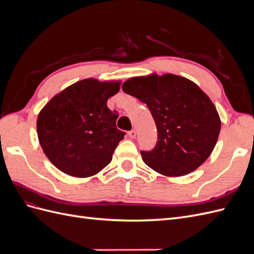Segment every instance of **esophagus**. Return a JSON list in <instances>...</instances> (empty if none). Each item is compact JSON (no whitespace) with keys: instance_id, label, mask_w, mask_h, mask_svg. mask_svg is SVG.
Returning <instances> with one entry per match:
<instances>
[{"instance_id":"1","label":"esophagus","mask_w":254,"mask_h":254,"mask_svg":"<svg viewBox=\"0 0 254 254\" xmlns=\"http://www.w3.org/2000/svg\"><path fill=\"white\" fill-rule=\"evenodd\" d=\"M128 135H129V137H130V139H134V137H135V135H136V132H135V130H134V129H132V130H130V131L128 132Z\"/></svg>"}]
</instances>
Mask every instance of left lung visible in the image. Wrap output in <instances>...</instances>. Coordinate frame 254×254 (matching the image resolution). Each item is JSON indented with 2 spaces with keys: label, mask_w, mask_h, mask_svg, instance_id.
<instances>
[{
  "label": "left lung",
  "mask_w": 254,
  "mask_h": 254,
  "mask_svg": "<svg viewBox=\"0 0 254 254\" xmlns=\"http://www.w3.org/2000/svg\"><path fill=\"white\" fill-rule=\"evenodd\" d=\"M125 93L147 105L158 130L143 161L157 173L190 174L209 158L218 140L220 119L212 101L196 83L174 74L133 77L123 83Z\"/></svg>",
  "instance_id": "left-lung-1"
}]
</instances>
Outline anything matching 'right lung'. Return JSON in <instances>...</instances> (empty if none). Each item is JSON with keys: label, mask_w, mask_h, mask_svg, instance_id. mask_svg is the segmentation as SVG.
Wrapping results in <instances>:
<instances>
[{"label": "right lung", "mask_w": 254, "mask_h": 254, "mask_svg": "<svg viewBox=\"0 0 254 254\" xmlns=\"http://www.w3.org/2000/svg\"><path fill=\"white\" fill-rule=\"evenodd\" d=\"M121 81L88 78L54 96L37 119L41 147L58 170L90 177L108 165L125 132L117 128L118 112L107 107Z\"/></svg>", "instance_id": "right-lung-1"}]
</instances>
